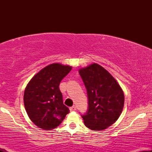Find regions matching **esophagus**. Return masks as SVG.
<instances>
[{
	"label": "esophagus",
	"instance_id": "obj_1",
	"mask_svg": "<svg viewBox=\"0 0 152 152\" xmlns=\"http://www.w3.org/2000/svg\"><path fill=\"white\" fill-rule=\"evenodd\" d=\"M76 106H71V107H70L71 111H76Z\"/></svg>",
	"mask_w": 152,
	"mask_h": 152
}]
</instances>
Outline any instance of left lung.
I'll list each match as a JSON object with an SVG mask.
<instances>
[{"instance_id": "8db88e82", "label": "left lung", "mask_w": 152, "mask_h": 152, "mask_svg": "<svg viewBox=\"0 0 152 152\" xmlns=\"http://www.w3.org/2000/svg\"><path fill=\"white\" fill-rule=\"evenodd\" d=\"M88 96V110L83 115L86 127L102 131L111 126L121 115L124 95L116 80L102 66L92 64L79 70Z\"/></svg>"}]
</instances>
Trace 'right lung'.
Wrapping results in <instances>:
<instances>
[{
    "label": "right lung",
    "instance_id": "right-lung-1",
    "mask_svg": "<svg viewBox=\"0 0 152 152\" xmlns=\"http://www.w3.org/2000/svg\"><path fill=\"white\" fill-rule=\"evenodd\" d=\"M72 67L52 64L37 73L24 91V106L30 119L39 128L51 130L63 121L69 109L64 104L59 84Z\"/></svg>",
    "mask_w": 152,
    "mask_h": 152
}]
</instances>
